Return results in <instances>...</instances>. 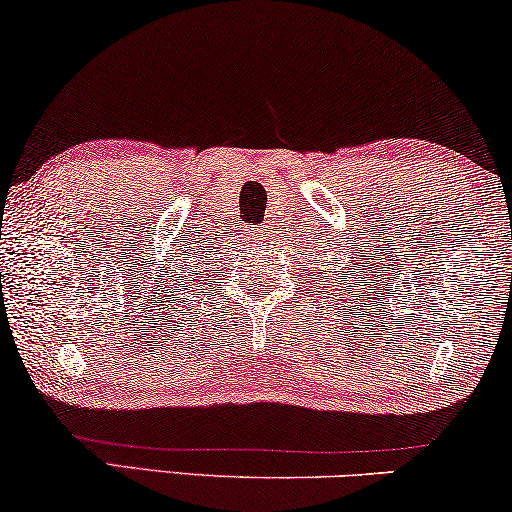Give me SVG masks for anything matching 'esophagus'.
Instances as JSON below:
<instances>
[{"mask_svg": "<svg viewBox=\"0 0 512 512\" xmlns=\"http://www.w3.org/2000/svg\"><path fill=\"white\" fill-rule=\"evenodd\" d=\"M270 235V228L268 226H258V228H251L249 230V240L251 242H261L265 240V237Z\"/></svg>", "mask_w": 512, "mask_h": 512, "instance_id": "esophagus-1", "label": "esophagus"}]
</instances>
